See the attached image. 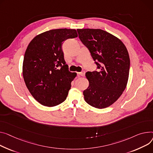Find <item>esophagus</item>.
Returning a JSON list of instances; mask_svg holds the SVG:
<instances>
[{
  "instance_id": "1",
  "label": "esophagus",
  "mask_w": 153,
  "mask_h": 153,
  "mask_svg": "<svg viewBox=\"0 0 153 153\" xmlns=\"http://www.w3.org/2000/svg\"><path fill=\"white\" fill-rule=\"evenodd\" d=\"M77 74L79 75V76H82V77H84V76H85V71H82V72H80V73H77Z\"/></svg>"
}]
</instances>
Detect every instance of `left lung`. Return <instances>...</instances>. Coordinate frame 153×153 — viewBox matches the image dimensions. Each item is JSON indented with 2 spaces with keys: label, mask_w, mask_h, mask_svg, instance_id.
<instances>
[{
  "label": "left lung",
  "mask_w": 153,
  "mask_h": 153,
  "mask_svg": "<svg viewBox=\"0 0 153 153\" xmlns=\"http://www.w3.org/2000/svg\"><path fill=\"white\" fill-rule=\"evenodd\" d=\"M77 30L98 69L85 74L89 85L83 91L84 99L96 108H107L120 97L126 87L130 64L128 51L120 40L102 29Z\"/></svg>",
  "instance_id": "left-lung-1"
}]
</instances>
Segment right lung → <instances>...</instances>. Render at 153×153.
<instances>
[{"label":"right lung","mask_w":153,"mask_h":153,"mask_svg":"<svg viewBox=\"0 0 153 153\" xmlns=\"http://www.w3.org/2000/svg\"><path fill=\"white\" fill-rule=\"evenodd\" d=\"M77 37L75 29H52L36 36L28 45L23 78L29 92L41 105L55 106L66 99L77 74L69 71L62 45L66 39Z\"/></svg>","instance_id":"add662e5"}]
</instances>
